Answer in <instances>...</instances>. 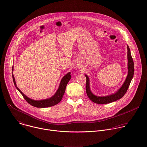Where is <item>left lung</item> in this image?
<instances>
[{
    "label": "left lung",
    "instance_id": "1",
    "mask_svg": "<svg viewBox=\"0 0 147 147\" xmlns=\"http://www.w3.org/2000/svg\"><path fill=\"white\" fill-rule=\"evenodd\" d=\"M127 46V59H128V74L126 77V80L124 83L122 84L121 87L114 93L110 95L105 96H97L94 95L91 91L90 88V82L89 79L86 75H85L86 77V92L89 98L96 104H105L113 102L114 101H117L121 98H122L129 87L131 82L133 78L134 74V64L132 58L131 57L130 49L128 45Z\"/></svg>",
    "mask_w": 147,
    "mask_h": 147
}]
</instances>
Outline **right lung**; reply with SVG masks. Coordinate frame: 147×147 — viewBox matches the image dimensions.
Masks as SVG:
<instances>
[{
  "instance_id": "1",
  "label": "right lung",
  "mask_w": 147,
  "mask_h": 147,
  "mask_svg": "<svg viewBox=\"0 0 147 147\" xmlns=\"http://www.w3.org/2000/svg\"><path fill=\"white\" fill-rule=\"evenodd\" d=\"M12 71H13V66L12 67ZM12 78H13V83H14V84H15L16 89L19 91V92L22 94V96H23L24 99L30 105H32L36 107L44 108V107H51V106H54V105L58 104V103H59L61 102V101L62 99L63 95L64 94L66 86L71 78V75L70 72H69L65 75H64L61 81L59 88H58V90H57L56 93L51 97L47 99L42 100H34L29 98L26 95H25L21 92L20 89H19V88L17 86L16 83V81L15 79V77L13 75V72H12Z\"/></svg>"
}]
</instances>
